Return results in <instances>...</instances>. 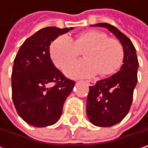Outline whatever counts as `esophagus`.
<instances>
[{
  "instance_id": "esophagus-1",
  "label": "esophagus",
  "mask_w": 148,
  "mask_h": 148,
  "mask_svg": "<svg viewBox=\"0 0 148 148\" xmlns=\"http://www.w3.org/2000/svg\"><path fill=\"white\" fill-rule=\"evenodd\" d=\"M86 82L90 86H94V85L96 84V81H95V80H86Z\"/></svg>"
}]
</instances>
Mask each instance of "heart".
I'll return each mask as SVG.
<instances>
[{"instance_id": "heart-1", "label": "heart", "mask_w": 148, "mask_h": 148, "mask_svg": "<svg viewBox=\"0 0 148 148\" xmlns=\"http://www.w3.org/2000/svg\"><path fill=\"white\" fill-rule=\"evenodd\" d=\"M50 56L60 69L77 58L84 51L86 59L69 64L64 72L73 78L91 77L99 74H115L122 66L124 49L122 44L99 30H86L78 33L73 40L68 35L55 39L50 45Z\"/></svg>"}]
</instances>
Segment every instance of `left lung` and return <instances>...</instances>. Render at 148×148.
I'll return each instance as SVG.
<instances>
[{"mask_svg": "<svg viewBox=\"0 0 148 148\" xmlns=\"http://www.w3.org/2000/svg\"><path fill=\"white\" fill-rule=\"evenodd\" d=\"M92 26L105 27L120 41L124 49L123 64L110 78L89 86L86 114L90 122L99 127H110L120 123L129 113L137 83L139 62L131 40L116 27L99 23Z\"/></svg>", "mask_w": 148, "mask_h": 148, "instance_id": "left-lung-1", "label": "left lung"}]
</instances>
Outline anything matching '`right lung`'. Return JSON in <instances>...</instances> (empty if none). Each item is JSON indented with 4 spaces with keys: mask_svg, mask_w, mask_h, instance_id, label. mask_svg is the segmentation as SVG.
<instances>
[{
    "mask_svg": "<svg viewBox=\"0 0 148 148\" xmlns=\"http://www.w3.org/2000/svg\"><path fill=\"white\" fill-rule=\"evenodd\" d=\"M73 27H45L20 46L12 72V98L18 116L28 124L43 128L55 124L75 82L57 69L49 46Z\"/></svg>",
    "mask_w": 148,
    "mask_h": 148,
    "instance_id": "1",
    "label": "right lung"
}]
</instances>
